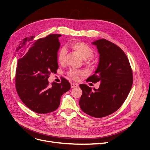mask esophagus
<instances>
[{"mask_svg": "<svg viewBox=\"0 0 150 150\" xmlns=\"http://www.w3.org/2000/svg\"><path fill=\"white\" fill-rule=\"evenodd\" d=\"M78 86V84H76V83H71V88H77Z\"/></svg>", "mask_w": 150, "mask_h": 150, "instance_id": "1", "label": "esophagus"}]
</instances>
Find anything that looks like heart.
Listing matches in <instances>:
<instances>
[{
	"instance_id": "b5f03b06",
	"label": "heart",
	"mask_w": 150,
	"mask_h": 150,
	"mask_svg": "<svg viewBox=\"0 0 150 150\" xmlns=\"http://www.w3.org/2000/svg\"><path fill=\"white\" fill-rule=\"evenodd\" d=\"M69 46L73 51L78 53L82 57L83 59L84 60L86 64L88 66H91L93 64V62L90 59V58L93 56L94 52L93 49L89 46L87 44L81 41H75L70 43ZM66 57V51L64 48H62L58 53L57 59L59 62L61 64H63L65 62ZM83 74L84 73L82 71L74 69H71L68 72V75L73 79H77L79 75Z\"/></svg>"
}]
</instances>
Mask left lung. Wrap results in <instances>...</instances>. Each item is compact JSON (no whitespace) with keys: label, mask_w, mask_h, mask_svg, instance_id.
Returning <instances> with one entry per match:
<instances>
[{"label":"left lung","mask_w":150,"mask_h":150,"mask_svg":"<svg viewBox=\"0 0 150 150\" xmlns=\"http://www.w3.org/2000/svg\"><path fill=\"white\" fill-rule=\"evenodd\" d=\"M99 54V61L94 74L86 80L100 82L98 89L81 84L83 94L79 106L86 114L103 117L115 112L128 97L133 84V72L128 57L116 44L104 39L93 42Z\"/></svg>","instance_id":"left-lung-1"}]
</instances>
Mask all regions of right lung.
Returning a JSON list of instances; mask_svg holds the SVG:
<instances>
[{"instance_id": "right-lung-1", "label": "right lung", "mask_w": 150, "mask_h": 150, "mask_svg": "<svg viewBox=\"0 0 150 150\" xmlns=\"http://www.w3.org/2000/svg\"><path fill=\"white\" fill-rule=\"evenodd\" d=\"M61 34H50L34 40L31 36L25 51L19 59L16 72L18 95L30 110L40 114L55 111L62 95L71 89L66 79L49 85L48 78L58 69L57 52Z\"/></svg>"}]
</instances>
